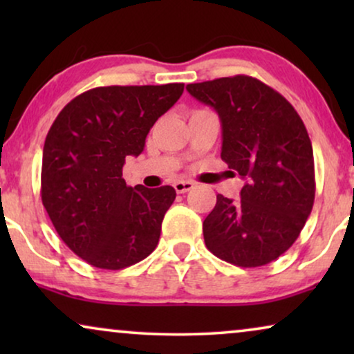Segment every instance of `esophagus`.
<instances>
[{
  "label": "esophagus",
  "mask_w": 354,
  "mask_h": 354,
  "mask_svg": "<svg viewBox=\"0 0 354 354\" xmlns=\"http://www.w3.org/2000/svg\"><path fill=\"white\" fill-rule=\"evenodd\" d=\"M193 187H195V183L190 180H177L176 183H174V188H176L177 193H187V192H190Z\"/></svg>",
  "instance_id": "esophagus-1"
}]
</instances>
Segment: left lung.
Returning a JSON list of instances; mask_svg holds the SVG:
<instances>
[{
    "instance_id": "8db88e82",
    "label": "left lung",
    "mask_w": 354,
    "mask_h": 354,
    "mask_svg": "<svg viewBox=\"0 0 354 354\" xmlns=\"http://www.w3.org/2000/svg\"><path fill=\"white\" fill-rule=\"evenodd\" d=\"M221 119V158L245 180L240 200L217 195L203 222L207 250L258 268L298 239L314 205V156L301 118L282 95L248 75L187 85Z\"/></svg>"
}]
</instances>
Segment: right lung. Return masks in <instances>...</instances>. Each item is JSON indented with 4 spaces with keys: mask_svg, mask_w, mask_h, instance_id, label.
I'll list each match as a JSON object with an SVG mask.
<instances>
[{
    "mask_svg": "<svg viewBox=\"0 0 354 354\" xmlns=\"http://www.w3.org/2000/svg\"><path fill=\"white\" fill-rule=\"evenodd\" d=\"M182 93L183 84L98 86L53 122L43 147V206L62 241L95 268H129L156 248L176 190L127 187L122 167Z\"/></svg>",
    "mask_w": 354,
    "mask_h": 354,
    "instance_id": "right-lung-1",
    "label": "right lung"
}]
</instances>
